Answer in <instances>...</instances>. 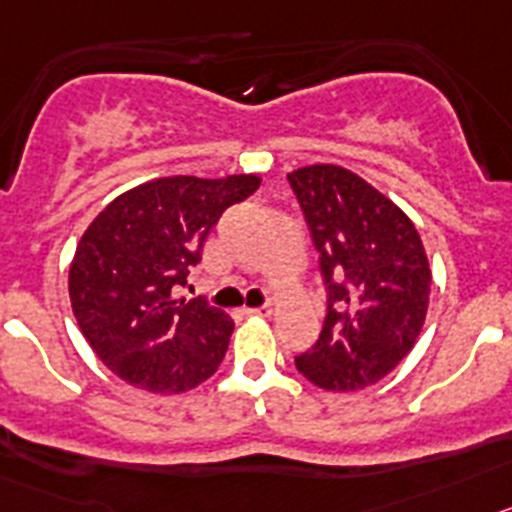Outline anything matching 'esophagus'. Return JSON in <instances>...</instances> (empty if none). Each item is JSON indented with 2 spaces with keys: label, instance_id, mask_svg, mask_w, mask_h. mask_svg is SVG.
<instances>
[{
  "label": "esophagus",
  "instance_id": "obj_1",
  "mask_svg": "<svg viewBox=\"0 0 512 512\" xmlns=\"http://www.w3.org/2000/svg\"><path fill=\"white\" fill-rule=\"evenodd\" d=\"M250 316H260V319H267V316H273V306H257V308H247Z\"/></svg>",
  "mask_w": 512,
  "mask_h": 512
}]
</instances>
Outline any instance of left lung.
I'll return each instance as SVG.
<instances>
[{
	"instance_id": "left-lung-1",
	"label": "left lung",
	"mask_w": 512,
	"mask_h": 512,
	"mask_svg": "<svg viewBox=\"0 0 512 512\" xmlns=\"http://www.w3.org/2000/svg\"><path fill=\"white\" fill-rule=\"evenodd\" d=\"M326 285L319 339L296 367L316 388L375 385L411 352L423 329L431 267L403 209L357 173L306 165L288 173Z\"/></svg>"
}]
</instances>
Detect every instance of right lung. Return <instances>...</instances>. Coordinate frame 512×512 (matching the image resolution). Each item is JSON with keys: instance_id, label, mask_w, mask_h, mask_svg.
Segmentation results:
<instances>
[{"instance_id": "obj_1", "label": "right lung", "mask_w": 512, "mask_h": 512, "mask_svg": "<svg viewBox=\"0 0 512 512\" xmlns=\"http://www.w3.org/2000/svg\"><path fill=\"white\" fill-rule=\"evenodd\" d=\"M257 176H170L124 191L96 216L68 273L73 316L119 380L178 395L209 380L234 321L206 301L173 296L186 285L219 216L257 191Z\"/></svg>"}]
</instances>
